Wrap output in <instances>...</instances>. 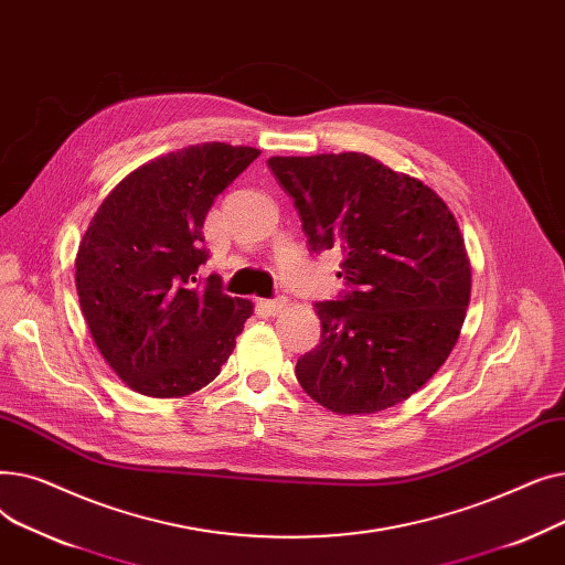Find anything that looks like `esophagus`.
Instances as JSON below:
<instances>
[{
	"instance_id": "esophagus-1",
	"label": "esophagus",
	"mask_w": 565,
	"mask_h": 565,
	"mask_svg": "<svg viewBox=\"0 0 565 565\" xmlns=\"http://www.w3.org/2000/svg\"><path fill=\"white\" fill-rule=\"evenodd\" d=\"M286 305H288V300H286V298H277V300H263V302H260V309H263L265 313L277 316V313H281V311L286 309Z\"/></svg>"
}]
</instances>
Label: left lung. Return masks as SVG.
<instances>
[{
  "instance_id": "obj_1",
  "label": "left lung",
  "mask_w": 565,
  "mask_h": 565,
  "mask_svg": "<svg viewBox=\"0 0 565 565\" xmlns=\"http://www.w3.org/2000/svg\"><path fill=\"white\" fill-rule=\"evenodd\" d=\"M309 249L343 254L337 300L316 302L320 343L302 390L337 414L403 403L437 373L465 322L471 267L451 211L428 185L364 153L270 158Z\"/></svg>"
}]
</instances>
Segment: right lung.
I'll return each mask as SVG.
<instances>
[{"mask_svg": "<svg viewBox=\"0 0 565 565\" xmlns=\"http://www.w3.org/2000/svg\"><path fill=\"white\" fill-rule=\"evenodd\" d=\"M258 148L188 146L135 169L100 203L75 258L79 307L105 362L130 390L188 396L213 382L254 307L199 281L203 220Z\"/></svg>", "mask_w": 565, "mask_h": 565, "instance_id": "right-lung-1", "label": "right lung"}]
</instances>
